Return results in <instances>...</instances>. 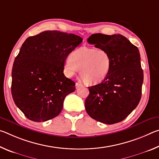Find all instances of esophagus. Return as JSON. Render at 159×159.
Here are the masks:
<instances>
[{"label":"esophagus","instance_id":"1","mask_svg":"<svg viewBox=\"0 0 159 159\" xmlns=\"http://www.w3.org/2000/svg\"><path fill=\"white\" fill-rule=\"evenodd\" d=\"M83 85L81 84V83H76V88H79L80 87H82Z\"/></svg>","mask_w":159,"mask_h":159}]
</instances>
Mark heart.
Segmentation results:
<instances>
[{
    "label": "heart",
    "instance_id": "heart-1",
    "mask_svg": "<svg viewBox=\"0 0 159 159\" xmlns=\"http://www.w3.org/2000/svg\"><path fill=\"white\" fill-rule=\"evenodd\" d=\"M111 64V58L105 50L82 47L71 54L64 67L69 76L80 69V78L85 84L96 85L108 76Z\"/></svg>",
    "mask_w": 159,
    "mask_h": 159
}]
</instances>
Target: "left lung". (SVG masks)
<instances>
[{
  "label": "left lung",
  "instance_id": "obj_1",
  "mask_svg": "<svg viewBox=\"0 0 159 159\" xmlns=\"http://www.w3.org/2000/svg\"><path fill=\"white\" fill-rule=\"evenodd\" d=\"M88 42L107 51L112 64L103 81L88 87L86 111L106 124L122 121L136 108L142 97L144 74L138 48L120 34H95Z\"/></svg>",
  "mask_w": 159,
  "mask_h": 159
}]
</instances>
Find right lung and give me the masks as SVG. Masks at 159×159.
Returning <instances> with one entry per match:
<instances>
[{
  "label": "right lung",
  "mask_w": 159,
  "mask_h": 159,
  "mask_svg": "<svg viewBox=\"0 0 159 159\" xmlns=\"http://www.w3.org/2000/svg\"><path fill=\"white\" fill-rule=\"evenodd\" d=\"M83 39L73 34L45 31L26 39L15 57L11 92L29 120L44 122L60 114L66 96L76 90L64 74L68 55Z\"/></svg>",
  "instance_id": "1"
}]
</instances>
